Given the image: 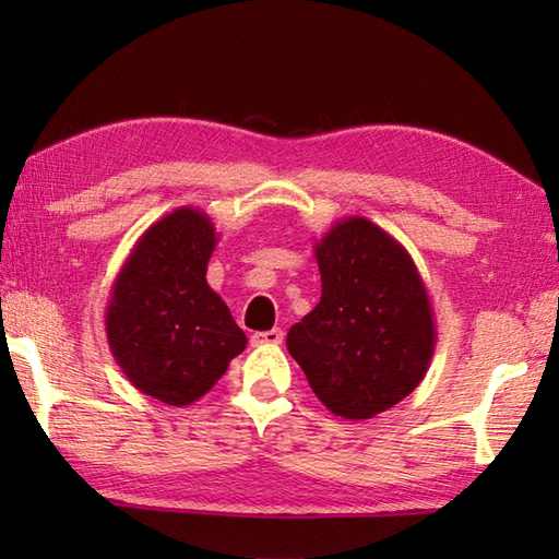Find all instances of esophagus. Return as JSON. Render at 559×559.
Listing matches in <instances>:
<instances>
[{
  "label": "esophagus",
  "instance_id": "esophagus-1",
  "mask_svg": "<svg viewBox=\"0 0 559 559\" xmlns=\"http://www.w3.org/2000/svg\"><path fill=\"white\" fill-rule=\"evenodd\" d=\"M283 338H286L283 329H269V331H257L252 336V343L254 346H281Z\"/></svg>",
  "mask_w": 559,
  "mask_h": 559
}]
</instances>
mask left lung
Listing matches in <instances>:
<instances>
[{"mask_svg": "<svg viewBox=\"0 0 559 559\" xmlns=\"http://www.w3.org/2000/svg\"><path fill=\"white\" fill-rule=\"evenodd\" d=\"M322 300L288 331V353L317 399L346 420L384 413L423 382L437 329L406 247L362 216L314 245Z\"/></svg>", "mask_w": 559, "mask_h": 559, "instance_id": "obj_1", "label": "left lung"}]
</instances>
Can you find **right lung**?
Here are the masks:
<instances>
[{
  "instance_id": "obj_1",
  "label": "right lung",
  "mask_w": 559,
  "mask_h": 559,
  "mask_svg": "<svg viewBox=\"0 0 559 559\" xmlns=\"http://www.w3.org/2000/svg\"><path fill=\"white\" fill-rule=\"evenodd\" d=\"M218 235L194 206L175 209L139 237L112 283L105 331L141 394L189 406L247 346L228 305L206 283Z\"/></svg>"
}]
</instances>
